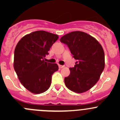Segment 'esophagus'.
<instances>
[{"label":"esophagus","mask_w":120,"mask_h":120,"mask_svg":"<svg viewBox=\"0 0 120 120\" xmlns=\"http://www.w3.org/2000/svg\"><path fill=\"white\" fill-rule=\"evenodd\" d=\"M64 67V66H61V65H59V67L60 68H63Z\"/></svg>","instance_id":"34e87169"}]
</instances>
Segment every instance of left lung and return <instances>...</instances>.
I'll use <instances>...</instances> for the list:
<instances>
[{"mask_svg":"<svg viewBox=\"0 0 120 120\" xmlns=\"http://www.w3.org/2000/svg\"><path fill=\"white\" fill-rule=\"evenodd\" d=\"M67 45L77 60L70 68V74L64 78L66 86L76 93L89 90L98 81L105 68V53L101 45L90 35L74 31L60 38Z\"/></svg>","mask_w":120,"mask_h":120,"instance_id":"left-lung-1","label":"left lung"}]
</instances>
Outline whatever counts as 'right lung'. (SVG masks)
I'll return each instance as SVG.
<instances>
[{
	"label": "right lung",
	"instance_id": "obj_1",
	"mask_svg": "<svg viewBox=\"0 0 120 120\" xmlns=\"http://www.w3.org/2000/svg\"><path fill=\"white\" fill-rule=\"evenodd\" d=\"M58 38L57 35L37 31L24 36L16 45L14 70L20 82L33 94L46 91L51 85L53 74L59 69L57 64L44 60Z\"/></svg>",
	"mask_w": 120,
	"mask_h": 120
}]
</instances>
